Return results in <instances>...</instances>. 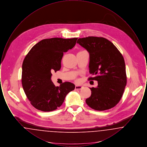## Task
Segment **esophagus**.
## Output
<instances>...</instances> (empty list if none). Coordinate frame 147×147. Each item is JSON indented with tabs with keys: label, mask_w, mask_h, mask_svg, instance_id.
<instances>
[{
	"label": "esophagus",
	"mask_w": 147,
	"mask_h": 147,
	"mask_svg": "<svg viewBox=\"0 0 147 147\" xmlns=\"http://www.w3.org/2000/svg\"><path fill=\"white\" fill-rule=\"evenodd\" d=\"M83 88V85H76L75 87V89L76 90H81Z\"/></svg>",
	"instance_id": "34e87169"
}]
</instances>
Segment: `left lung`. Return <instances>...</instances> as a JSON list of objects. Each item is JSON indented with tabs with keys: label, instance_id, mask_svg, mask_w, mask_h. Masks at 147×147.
Here are the masks:
<instances>
[{
	"label": "left lung",
	"instance_id": "left-lung-1",
	"mask_svg": "<svg viewBox=\"0 0 147 147\" xmlns=\"http://www.w3.org/2000/svg\"><path fill=\"white\" fill-rule=\"evenodd\" d=\"M77 43L89 53V72L93 77L88 80L98 81V86L90 88L91 96L86 99V103L97 111L111 109L120 101L127 84L123 56L104 37L89 36L79 38Z\"/></svg>",
	"mask_w": 147,
	"mask_h": 147
}]
</instances>
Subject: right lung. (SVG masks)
Listing matches in <instances>:
<instances>
[{"instance_id": "right-lung-1", "label": "right lung", "mask_w": 147, "mask_h": 147, "mask_svg": "<svg viewBox=\"0 0 147 147\" xmlns=\"http://www.w3.org/2000/svg\"><path fill=\"white\" fill-rule=\"evenodd\" d=\"M78 38H51L42 40L30 49L22 66V88L31 104L36 109L49 112L62 105L66 95L75 89L65 82L56 86L52 72L61 68L63 53L76 45Z\"/></svg>"}]
</instances>
